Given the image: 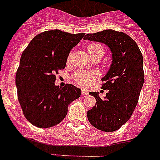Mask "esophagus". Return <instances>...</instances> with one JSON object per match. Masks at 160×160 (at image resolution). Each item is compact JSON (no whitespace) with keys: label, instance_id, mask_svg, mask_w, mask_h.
<instances>
[{"label":"esophagus","instance_id":"34e87169","mask_svg":"<svg viewBox=\"0 0 160 160\" xmlns=\"http://www.w3.org/2000/svg\"><path fill=\"white\" fill-rule=\"evenodd\" d=\"M88 94V90H86V89H82V95H84V96H87Z\"/></svg>","mask_w":160,"mask_h":160}]
</instances>
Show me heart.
Returning a JSON list of instances; mask_svg holds the SVG:
<instances>
[{
  "mask_svg": "<svg viewBox=\"0 0 160 160\" xmlns=\"http://www.w3.org/2000/svg\"><path fill=\"white\" fill-rule=\"evenodd\" d=\"M87 51L92 58L102 57L105 50L103 47L97 43H92L87 46ZM74 80L81 86L88 87L98 78V73L94 72H77L74 75Z\"/></svg>",
  "mask_w": 160,
  "mask_h": 160,
  "instance_id": "obj_1",
  "label": "heart"
}]
</instances>
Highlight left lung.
<instances>
[{
	"label": "left lung",
	"mask_w": 160,
	"mask_h": 160,
	"mask_svg": "<svg viewBox=\"0 0 160 160\" xmlns=\"http://www.w3.org/2000/svg\"><path fill=\"white\" fill-rule=\"evenodd\" d=\"M84 40L103 43L112 53V62L102 80L107 89L103 99L98 92H90L97 105L88 111V121L98 129L114 132L131 117L144 83L143 57L137 43L129 36L115 30L87 34Z\"/></svg>",
	"instance_id": "obj_1"
}]
</instances>
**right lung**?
<instances>
[{
  "instance_id": "right-lung-1",
  "label": "right lung",
  "mask_w": 160,
  "mask_h": 160,
  "mask_svg": "<svg viewBox=\"0 0 160 160\" xmlns=\"http://www.w3.org/2000/svg\"><path fill=\"white\" fill-rule=\"evenodd\" d=\"M84 33L45 31L32 39L22 52L16 73L18 98L24 116L36 127L50 128L66 117L68 105L79 98L73 84L55 85V74L64 69L71 49Z\"/></svg>"
}]
</instances>
